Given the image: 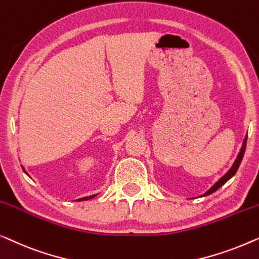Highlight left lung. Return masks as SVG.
I'll use <instances>...</instances> for the list:
<instances>
[{
	"label": "left lung",
	"mask_w": 259,
	"mask_h": 259,
	"mask_svg": "<svg viewBox=\"0 0 259 259\" xmlns=\"http://www.w3.org/2000/svg\"><path fill=\"white\" fill-rule=\"evenodd\" d=\"M246 140H247V136H245V138H244V141H243V145H242V148H240V151H239V154H238V156H237V158H236V161H235V163L234 164H232V166L230 167V170L228 171L227 174L224 175L223 177L222 178H220V180H218L216 183H214L212 187H211L209 190H207L205 194H203L202 196H207V195H210V194H212V192H214L216 190H218V189H220L222 185H224L225 183H227V182L230 180L231 177H234L235 176V174L237 172V170H238V167H239V164H240V162H242V159H243V156H244V152H245V148H246Z\"/></svg>",
	"instance_id": "1"
}]
</instances>
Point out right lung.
Returning a JSON list of instances; mask_svg holds the SVG:
<instances>
[{"mask_svg":"<svg viewBox=\"0 0 259 259\" xmlns=\"http://www.w3.org/2000/svg\"><path fill=\"white\" fill-rule=\"evenodd\" d=\"M23 170H24V169H23ZM24 172H25V171H24ZM25 174H27V172H25ZM27 175H28V174H27ZM95 196H96V195L88 196V197H83V198H79V199H77V201H87V199H92V198H94Z\"/></svg>","mask_w":259,"mask_h":259,"instance_id":"add662e5","label":"right lung"}]
</instances>
